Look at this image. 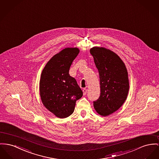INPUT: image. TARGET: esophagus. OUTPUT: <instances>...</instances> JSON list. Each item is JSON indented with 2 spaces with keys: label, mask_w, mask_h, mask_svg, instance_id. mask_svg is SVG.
Instances as JSON below:
<instances>
[{
  "label": "esophagus",
  "mask_w": 159,
  "mask_h": 159,
  "mask_svg": "<svg viewBox=\"0 0 159 159\" xmlns=\"http://www.w3.org/2000/svg\"><path fill=\"white\" fill-rule=\"evenodd\" d=\"M83 92L84 95H86V93H87V90L86 89H83Z\"/></svg>",
  "instance_id": "1"
}]
</instances>
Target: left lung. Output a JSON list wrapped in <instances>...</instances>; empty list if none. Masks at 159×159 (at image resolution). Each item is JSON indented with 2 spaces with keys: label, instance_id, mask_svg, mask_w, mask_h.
I'll return each instance as SVG.
<instances>
[{
  "label": "left lung",
  "instance_id": "8db88e82",
  "mask_svg": "<svg viewBox=\"0 0 159 159\" xmlns=\"http://www.w3.org/2000/svg\"><path fill=\"white\" fill-rule=\"evenodd\" d=\"M93 57L100 81V96L93 101L96 111L103 116L117 110L127 99L129 81L127 69L119 57L109 49L95 47Z\"/></svg>",
  "mask_w": 159,
  "mask_h": 159
}]
</instances>
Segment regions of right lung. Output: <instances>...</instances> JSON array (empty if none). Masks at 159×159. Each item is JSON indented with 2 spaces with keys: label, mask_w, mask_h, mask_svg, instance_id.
<instances>
[{
  "label": "right lung",
  "mask_w": 159,
  "mask_h": 159,
  "mask_svg": "<svg viewBox=\"0 0 159 159\" xmlns=\"http://www.w3.org/2000/svg\"><path fill=\"white\" fill-rule=\"evenodd\" d=\"M78 48H66L48 62L43 70L40 92L43 105L60 118L71 115L76 101L83 95L74 78L69 74L79 53Z\"/></svg>",
  "instance_id": "1"
}]
</instances>
